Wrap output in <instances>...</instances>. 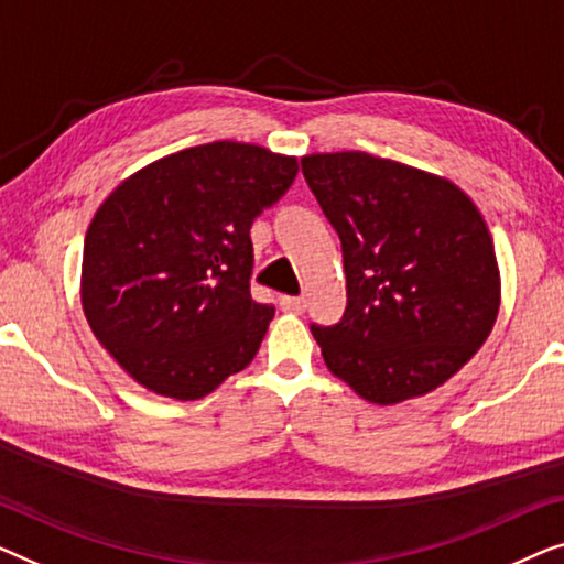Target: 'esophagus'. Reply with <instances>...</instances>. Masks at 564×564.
I'll use <instances>...</instances> for the list:
<instances>
[{
    "label": "esophagus",
    "mask_w": 564,
    "mask_h": 564,
    "mask_svg": "<svg viewBox=\"0 0 564 564\" xmlns=\"http://www.w3.org/2000/svg\"><path fill=\"white\" fill-rule=\"evenodd\" d=\"M279 304L283 312H293V314H301L306 308V301L301 296H281Z\"/></svg>",
    "instance_id": "obj_1"
}]
</instances>
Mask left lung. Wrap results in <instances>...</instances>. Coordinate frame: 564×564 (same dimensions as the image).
<instances>
[{
  "instance_id": "1",
  "label": "left lung",
  "mask_w": 564,
  "mask_h": 564,
  "mask_svg": "<svg viewBox=\"0 0 564 564\" xmlns=\"http://www.w3.org/2000/svg\"><path fill=\"white\" fill-rule=\"evenodd\" d=\"M301 171L343 242L345 314L312 324L327 368L380 406L434 391L501 304L480 212L449 181L368 153L306 155Z\"/></svg>"
}]
</instances>
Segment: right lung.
<instances>
[{"label":"right lung","mask_w":564,"mask_h":564,"mask_svg":"<svg viewBox=\"0 0 564 564\" xmlns=\"http://www.w3.org/2000/svg\"><path fill=\"white\" fill-rule=\"evenodd\" d=\"M296 173V158L209 142L150 163L94 214L84 314L148 391L202 399L256 358L275 308L250 296V227Z\"/></svg>","instance_id":"1"}]
</instances>
